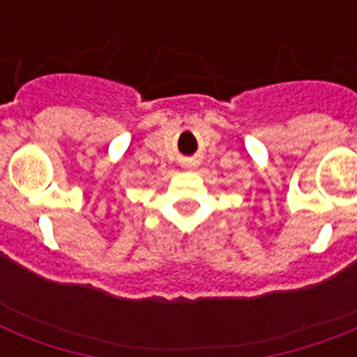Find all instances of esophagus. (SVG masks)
Returning <instances> with one entry per match:
<instances>
[{
    "label": "esophagus",
    "mask_w": 357,
    "mask_h": 357,
    "mask_svg": "<svg viewBox=\"0 0 357 357\" xmlns=\"http://www.w3.org/2000/svg\"><path fill=\"white\" fill-rule=\"evenodd\" d=\"M183 167L187 168V170H195V168H196V162H195V161H189V162H185Z\"/></svg>",
    "instance_id": "34e87169"
}]
</instances>
